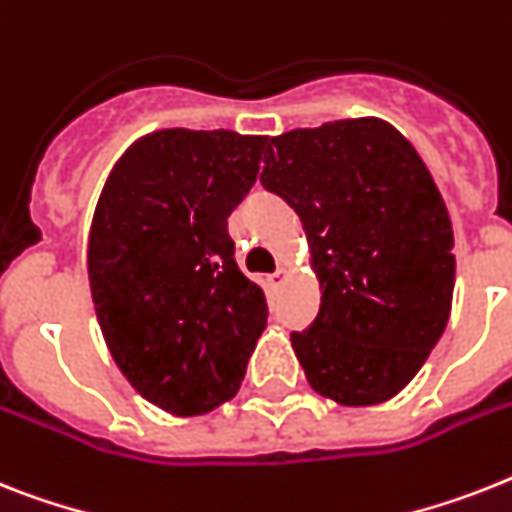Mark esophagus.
<instances>
[{"mask_svg": "<svg viewBox=\"0 0 512 512\" xmlns=\"http://www.w3.org/2000/svg\"><path fill=\"white\" fill-rule=\"evenodd\" d=\"M286 278H289V273H286L284 268H278L276 273H270L268 276V284L273 286V289H281V286L286 284Z\"/></svg>", "mask_w": 512, "mask_h": 512, "instance_id": "esophagus-1", "label": "esophagus"}]
</instances>
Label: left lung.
<instances>
[{"label":"left lung","instance_id":"left-lung-1","mask_svg":"<svg viewBox=\"0 0 512 512\" xmlns=\"http://www.w3.org/2000/svg\"><path fill=\"white\" fill-rule=\"evenodd\" d=\"M263 186L302 220L321 284L292 347L315 392L378 405L421 371L450 321L455 236L426 162L381 118L273 136Z\"/></svg>","mask_w":512,"mask_h":512}]
</instances>
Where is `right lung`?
<instances>
[{
  "label": "right lung",
  "instance_id": "right-lung-1",
  "mask_svg": "<svg viewBox=\"0 0 512 512\" xmlns=\"http://www.w3.org/2000/svg\"><path fill=\"white\" fill-rule=\"evenodd\" d=\"M265 136L165 128L123 152L89 231V286L128 384L173 415H202L242 386L268 323L228 215L257 181Z\"/></svg>",
  "mask_w": 512,
  "mask_h": 512
}]
</instances>
